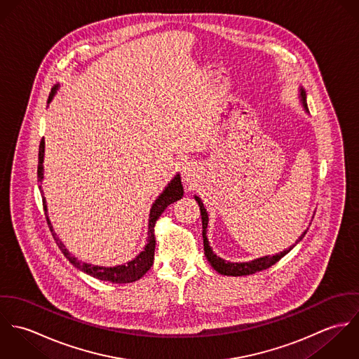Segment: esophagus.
<instances>
[{
  "instance_id": "1",
  "label": "esophagus",
  "mask_w": 359,
  "mask_h": 359,
  "mask_svg": "<svg viewBox=\"0 0 359 359\" xmlns=\"http://www.w3.org/2000/svg\"><path fill=\"white\" fill-rule=\"evenodd\" d=\"M182 178L185 181L187 185H192V182H195L196 178V167L192 163H187L182 167Z\"/></svg>"
}]
</instances>
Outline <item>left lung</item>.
<instances>
[{"label": "left lung", "mask_w": 359, "mask_h": 359, "mask_svg": "<svg viewBox=\"0 0 359 359\" xmlns=\"http://www.w3.org/2000/svg\"><path fill=\"white\" fill-rule=\"evenodd\" d=\"M299 98H300V102H302L304 111L308 114L309 110H308L307 106V94H306V90L302 86L299 87ZM194 198H195V201L198 202V205L201 207V215H202V224H203V246H205V258L210 262V265L218 273H221V275H226V276H246V275H252V273H256V272H259V271H264V269L269 268L271 265H273L275 262H278L282 257L286 256L299 242H302V239L307 233L308 228L299 236L296 243H293L289 249H286L283 252H279V253H275L272 256L258 257V258H255L252 261H245V262L226 261V259L217 256L212 252V248L210 246V242L207 239V225H208L207 210H205V205H203V202H202V199L199 196L195 195Z\"/></svg>", "instance_id": "1"}]
</instances>
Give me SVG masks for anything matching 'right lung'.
Wrapping results in <instances>:
<instances>
[{"label": "right lung", "mask_w": 359, "mask_h": 359, "mask_svg": "<svg viewBox=\"0 0 359 359\" xmlns=\"http://www.w3.org/2000/svg\"><path fill=\"white\" fill-rule=\"evenodd\" d=\"M59 88V84L55 86L52 88L48 103L51 102ZM44 156H46V142L44 140H41L40 144V149H39V168H37V178H39V188L41 189V184L44 180ZM41 194L43 189H41ZM184 196V188L181 184V175L175 174L174 178L167 184V187H164V189L161 191V194L156 198L154 205L151 207L149 211V219H148V239H147V245L144 248V250L133 258L131 261L121 264V265H114V266H102V265H94V264H88V262H83L81 259H79L77 257L72 256L70 252L66 249V246L59 241V238L56 236L53 226H52L50 217H48V208H47V201L43 196V203H44V210H46V215H47V222L50 225L52 236L56 241V245L59 246V249L62 250L63 256L66 257L76 268H79L80 271L86 272L87 275L97 278L103 282H111V283H133L138 279H141L152 266L154 258V248H156V241H154V224L158 219V217L161 215V212L165 210L167 205L180 201Z\"/></svg>", "instance_id": "add662e5"}]
</instances>
